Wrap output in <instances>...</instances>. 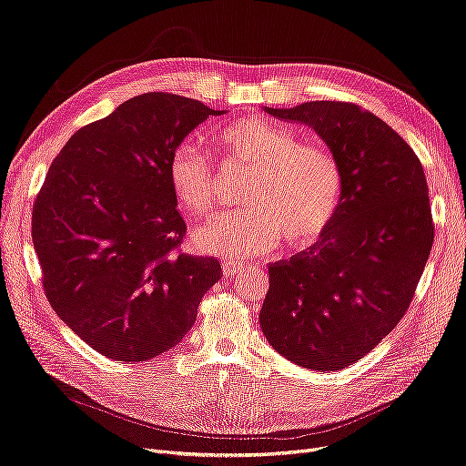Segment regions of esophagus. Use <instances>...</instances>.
Returning a JSON list of instances; mask_svg holds the SVG:
<instances>
[{
  "mask_svg": "<svg viewBox=\"0 0 466 466\" xmlns=\"http://www.w3.org/2000/svg\"><path fill=\"white\" fill-rule=\"evenodd\" d=\"M248 265H242V263H234V261H222V272L227 274V277H234L236 272L244 270Z\"/></svg>",
  "mask_w": 466,
  "mask_h": 466,
  "instance_id": "34e87169",
  "label": "esophagus"
}]
</instances>
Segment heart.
<instances>
[{
	"mask_svg": "<svg viewBox=\"0 0 466 466\" xmlns=\"http://www.w3.org/2000/svg\"><path fill=\"white\" fill-rule=\"evenodd\" d=\"M224 165L255 170L242 198L244 209L227 211L199 227L192 239L203 253L251 257L284 239L305 248L330 228L346 194V177L336 155L261 116H246L215 136ZM167 178L182 211L209 215L217 192L209 161L199 147L180 144L170 153Z\"/></svg>",
	"mask_w": 466,
	"mask_h": 466,
	"instance_id": "heart-1",
	"label": "heart"
}]
</instances>
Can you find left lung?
Listing matches in <instances>:
<instances>
[{"label":"left lung","mask_w":466,"mask_h":466,"mask_svg":"<svg viewBox=\"0 0 466 466\" xmlns=\"http://www.w3.org/2000/svg\"><path fill=\"white\" fill-rule=\"evenodd\" d=\"M311 127L346 177L339 211L319 242L268 267L259 322L299 367L341 370L370 353L407 313L434 244L417 153L382 118L350 101L265 107Z\"/></svg>","instance_id":"left-lung-1"}]
</instances>
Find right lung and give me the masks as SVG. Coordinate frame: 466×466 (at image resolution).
I'll return each instance as SVG.
<instances>
[{
  "mask_svg": "<svg viewBox=\"0 0 466 466\" xmlns=\"http://www.w3.org/2000/svg\"><path fill=\"white\" fill-rule=\"evenodd\" d=\"M198 99L136 96L76 130L32 207L42 286L92 350L137 363L182 341L220 263L180 249L186 222L167 178L170 153L209 115Z\"/></svg>",
  "mask_w": 466,
  "mask_h": 466,
  "instance_id": "obj_1",
  "label": "right lung"
}]
</instances>
